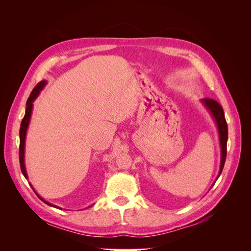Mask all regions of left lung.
<instances>
[{"label": "left lung", "instance_id": "obj_1", "mask_svg": "<svg viewBox=\"0 0 251 251\" xmlns=\"http://www.w3.org/2000/svg\"><path fill=\"white\" fill-rule=\"evenodd\" d=\"M203 102L208 108L212 116L215 117L216 123L218 125L219 134H220V143H221V168H220V174L221 175L224 163L226 160V154H227V138H228V128H227V123L224 116V111L217 100H212V98H204Z\"/></svg>", "mask_w": 251, "mask_h": 251}]
</instances>
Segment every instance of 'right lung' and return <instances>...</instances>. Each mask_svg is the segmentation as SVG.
<instances>
[{
	"label": "right lung",
	"instance_id": "add662e5",
	"mask_svg": "<svg viewBox=\"0 0 251 251\" xmlns=\"http://www.w3.org/2000/svg\"><path fill=\"white\" fill-rule=\"evenodd\" d=\"M46 85V81L42 80L40 81L37 85L33 88V90L31 91V93L29 95L28 100L26 102V113H25V116L23 118L22 123H21V127H20V151H19V157H20V166H21V171L24 175V177L27 178V174H26V170H25V164H24V148H25V137H26V131H27V127L29 125V120H30V116H31V111H32V102L33 100L36 98V96L39 95L40 91L43 89V87ZM34 191V189H33ZM36 194V193H35ZM39 198L44 201L46 204L50 205V206H54V205H52L48 202L45 201L44 199H42L41 197L37 195Z\"/></svg>",
	"mask_w": 251,
	"mask_h": 251
}]
</instances>
